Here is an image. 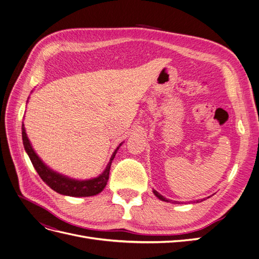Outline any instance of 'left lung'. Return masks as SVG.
I'll return each instance as SVG.
<instances>
[{"instance_id": "left-lung-1", "label": "left lung", "mask_w": 259, "mask_h": 259, "mask_svg": "<svg viewBox=\"0 0 259 259\" xmlns=\"http://www.w3.org/2000/svg\"><path fill=\"white\" fill-rule=\"evenodd\" d=\"M152 192H153V194H154V196L156 197V198H159L161 201H165V202H171V203H179V202H177V201H172V200H169V199H166L164 196H162L161 194H159L156 192L155 189H152ZM210 197V196H209ZM209 197H207V198H209ZM206 198V199H207ZM203 200H205V198L204 199H201V200H196V201H194V203H198V202H201V201H203ZM192 202V201H190Z\"/></svg>"}]
</instances>
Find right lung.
I'll list each match as a JSON object with an SVG mask.
<instances>
[{"label": "right lung", "mask_w": 259, "mask_h": 259, "mask_svg": "<svg viewBox=\"0 0 259 259\" xmlns=\"http://www.w3.org/2000/svg\"><path fill=\"white\" fill-rule=\"evenodd\" d=\"M28 99L29 97L27 98L26 104L28 103ZM22 140H23L24 149L27 155L29 156L33 167H35V169L37 170L38 175L43 180L44 183L49 185L53 190H55L56 193L64 195V196H70V197H91V196L98 195L99 193L103 192L108 183L112 161H113V159L116 155V152L118 151L119 147L123 143L121 142L117 146L114 152L112 153L110 161L102 174L97 176L96 178L88 179V180H78V179L64 176L58 171H55L50 166H48L41 160V157L37 154L35 149H33L32 145L27 137L23 121H22Z\"/></svg>", "instance_id": "obj_1"}]
</instances>
